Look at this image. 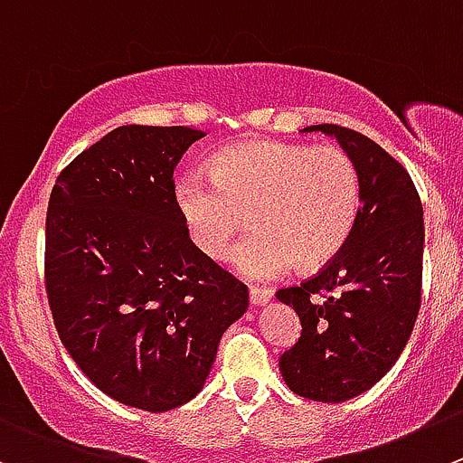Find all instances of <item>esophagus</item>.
Listing matches in <instances>:
<instances>
[{
  "label": "esophagus",
  "instance_id": "esophagus-1",
  "mask_svg": "<svg viewBox=\"0 0 463 463\" xmlns=\"http://www.w3.org/2000/svg\"><path fill=\"white\" fill-rule=\"evenodd\" d=\"M272 298V290L270 288H261V286H250V302L254 307H261L268 305Z\"/></svg>",
  "mask_w": 463,
  "mask_h": 463
}]
</instances>
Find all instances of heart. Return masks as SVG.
Listing matches in <instances>:
<instances>
[{"instance_id": "b5f03b06", "label": "heart", "mask_w": 463, "mask_h": 463, "mask_svg": "<svg viewBox=\"0 0 463 463\" xmlns=\"http://www.w3.org/2000/svg\"><path fill=\"white\" fill-rule=\"evenodd\" d=\"M173 202L191 243L211 261L227 254L245 211L257 229L234 245L241 275L272 279L293 263L320 268L350 239L361 209V173L338 145L254 140L227 147L209 175L175 182Z\"/></svg>"}]
</instances>
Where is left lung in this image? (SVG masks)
I'll use <instances>...</instances> for the list:
<instances>
[{
	"mask_svg": "<svg viewBox=\"0 0 463 463\" xmlns=\"http://www.w3.org/2000/svg\"><path fill=\"white\" fill-rule=\"evenodd\" d=\"M305 131L336 136L361 173V209L350 239L320 272L277 290L302 332L279 356L293 393L345 402L382 380L402 354L422 288V204L411 177L375 140L338 125Z\"/></svg>",
	"mask_w": 463,
	"mask_h": 463,
	"instance_id": "obj_1",
	"label": "left lung"
}]
</instances>
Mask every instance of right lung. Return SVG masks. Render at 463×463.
Instances as JSON below:
<instances>
[{
    "instance_id": "obj_1",
    "label": "right lung",
    "mask_w": 463,
    "mask_h": 463,
    "mask_svg": "<svg viewBox=\"0 0 463 463\" xmlns=\"http://www.w3.org/2000/svg\"><path fill=\"white\" fill-rule=\"evenodd\" d=\"M202 131L118 127L56 177L45 290L83 375L127 407L170 411L200 393L248 286L191 243L175 165Z\"/></svg>"
}]
</instances>
